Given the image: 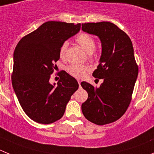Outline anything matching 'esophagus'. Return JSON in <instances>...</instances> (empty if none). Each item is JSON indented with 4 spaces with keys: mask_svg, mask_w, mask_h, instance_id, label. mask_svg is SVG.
<instances>
[{
    "mask_svg": "<svg viewBox=\"0 0 154 154\" xmlns=\"http://www.w3.org/2000/svg\"><path fill=\"white\" fill-rule=\"evenodd\" d=\"M77 82H78L79 85H80V83H81V81H80V80H77Z\"/></svg>",
    "mask_w": 154,
    "mask_h": 154,
    "instance_id": "obj_1",
    "label": "esophagus"
}]
</instances>
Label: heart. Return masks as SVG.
<instances>
[{
  "instance_id": "heart-1",
  "label": "heart",
  "mask_w": 154,
  "mask_h": 154,
  "mask_svg": "<svg viewBox=\"0 0 154 154\" xmlns=\"http://www.w3.org/2000/svg\"><path fill=\"white\" fill-rule=\"evenodd\" d=\"M77 42L88 54L89 57L92 58L93 56H94L93 51L96 48V42H95V40H94V37L88 34H81L77 37ZM67 47H68V42L64 41L60 48V58H65ZM89 70V66L82 64H72L67 69L68 72L72 76L77 77V78L84 77L87 71H88Z\"/></svg>"
}]
</instances>
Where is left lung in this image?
<instances>
[{"label": "left lung", "mask_w": 154, "mask_h": 154, "mask_svg": "<svg viewBox=\"0 0 154 154\" xmlns=\"http://www.w3.org/2000/svg\"><path fill=\"white\" fill-rule=\"evenodd\" d=\"M84 32L97 36L102 53L93 76L103 79L100 87L81 82L88 98L81 105L84 117L94 124L104 125L124 114L131 101L138 66L131 40L114 23L107 21L82 23Z\"/></svg>", "instance_id": "left-lung-1"}]
</instances>
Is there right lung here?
Segmentation results:
<instances>
[{
  "label": "right lung",
  "mask_w": 154,
  "mask_h": 154,
  "mask_svg": "<svg viewBox=\"0 0 154 154\" xmlns=\"http://www.w3.org/2000/svg\"><path fill=\"white\" fill-rule=\"evenodd\" d=\"M80 29V23L48 21L20 40L14 52L12 85L19 103L34 121L49 124L60 120L70 97L78 89L77 80L60 72L57 85L50 83L56 70L62 44Z\"/></svg>",
  "instance_id": "obj_1"
}]
</instances>
